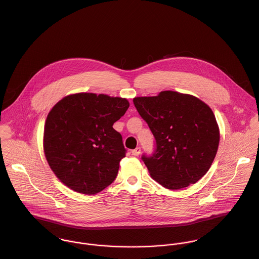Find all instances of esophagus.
I'll return each instance as SVG.
<instances>
[{
    "mask_svg": "<svg viewBox=\"0 0 259 259\" xmlns=\"http://www.w3.org/2000/svg\"><path fill=\"white\" fill-rule=\"evenodd\" d=\"M140 153H141V149H140V148H136L135 150L132 151V155L135 156V157H136V156H139Z\"/></svg>",
    "mask_w": 259,
    "mask_h": 259,
    "instance_id": "1",
    "label": "esophagus"
}]
</instances>
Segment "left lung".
<instances>
[{"mask_svg":"<svg viewBox=\"0 0 259 259\" xmlns=\"http://www.w3.org/2000/svg\"><path fill=\"white\" fill-rule=\"evenodd\" d=\"M133 102L157 142L153 157L143 156L151 178L167 189L195 183L209 170L220 142L219 125L208 104L174 91Z\"/></svg>","mask_w":259,"mask_h":259,"instance_id":"1","label":"left lung"}]
</instances>
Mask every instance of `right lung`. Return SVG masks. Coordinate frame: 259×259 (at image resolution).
Listing matches in <instances>:
<instances>
[{
	"label": "right lung",
	"instance_id": "right-lung-1",
	"mask_svg": "<svg viewBox=\"0 0 259 259\" xmlns=\"http://www.w3.org/2000/svg\"><path fill=\"white\" fill-rule=\"evenodd\" d=\"M129 105L123 98L78 93L51 108L44 125L43 150L63 184L94 195L113 182L126 151L112 125Z\"/></svg>",
	"mask_w": 259,
	"mask_h": 259
}]
</instances>
